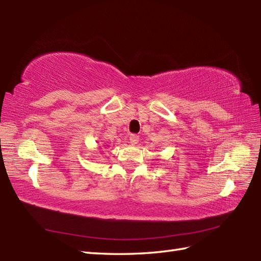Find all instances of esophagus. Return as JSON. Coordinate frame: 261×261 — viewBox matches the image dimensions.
Returning a JSON list of instances; mask_svg holds the SVG:
<instances>
[{
	"label": "esophagus",
	"instance_id": "1",
	"mask_svg": "<svg viewBox=\"0 0 261 261\" xmlns=\"http://www.w3.org/2000/svg\"><path fill=\"white\" fill-rule=\"evenodd\" d=\"M130 142L132 143V145H136V143L139 142V136L136 134L130 135Z\"/></svg>",
	"mask_w": 261,
	"mask_h": 261
}]
</instances>
